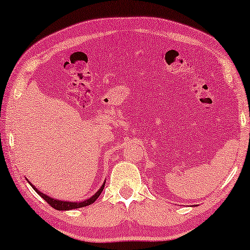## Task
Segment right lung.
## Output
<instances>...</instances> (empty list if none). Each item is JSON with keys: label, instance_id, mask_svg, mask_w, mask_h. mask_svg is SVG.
<instances>
[{"label": "right lung", "instance_id": "add662e5", "mask_svg": "<svg viewBox=\"0 0 250 250\" xmlns=\"http://www.w3.org/2000/svg\"><path fill=\"white\" fill-rule=\"evenodd\" d=\"M30 186H32L33 189L35 190L36 192L39 193L40 196L42 197L43 199L46 201V203H49V205H50L51 207H53L54 209H58V210H70V209H75V208H81V207L88 206V205H92L95 200L98 199V197L100 196L101 192H102V190H104V186H102L100 189H99V191H98L97 193L93 194V196H92L91 198H88V199L82 201V203H70V201H61V200L53 199V198H50L49 196H46V194L40 192V191L37 190L36 188L34 187L32 183H30Z\"/></svg>", "mask_w": 250, "mask_h": 250}]
</instances>
